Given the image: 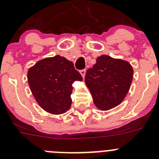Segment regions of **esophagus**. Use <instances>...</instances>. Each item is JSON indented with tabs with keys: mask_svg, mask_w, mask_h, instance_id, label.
<instances>
[{
	"mask_svg": "<svg viewBox=\"0 0 159 159\" xmlns=\"http://www.w3.org/2000/svg\"><path fill=\"white\" fill-rule=\"evenodd\" d=\"M80 74H81V75L83 76V78H84V76H85V74H86V69L80 70Z\"/></svg>",
	"mask_w": 159,
	"mask_h": 159,
	"instance_id": "34e87169",
	"label": "esophagus"
}]
</instances>
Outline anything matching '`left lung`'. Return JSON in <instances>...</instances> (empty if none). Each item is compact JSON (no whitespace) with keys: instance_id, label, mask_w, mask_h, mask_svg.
Here are the masks:
<instances>
[{"instance_id":"obj_1","label":"left lung","mask_w":159,"mask_h":159,"mask_svg":"<svg viewBox=\"0 0 159 159\" xmlns=\"http://www.w3.org/2000/svg\"><path fill=\"white\" fill-rule=\"evenodd\" d=\"M133 78V68L126 61L102 55L86 72L85 84L94 103L101 110H109L122 102Z\"/></svg>"}]
</instances>
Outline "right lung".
I'll return each instance as SVG.
<instances>
[{"label":"right lung","mask_w":159,"mask_h":159,"mask_svg":"<svg viewBox=\"0 0 159 159\" xmlns=\"http://www.w3.org/2000/svg\"><path fill=\"white\" fill-rule=\"evenodd\" d=\"M27 80L32 94L45 111L61 114L70 108L72 84L82 75L72 61L60 55L40 60L28 69Z\"/></svg>","instance_id":"obj_1"}]
</instances>
